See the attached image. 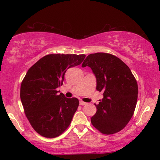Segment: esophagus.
Masks as SVG:
<instances>
[{
    "label": "esophagus",
    "mask_w": 160,
    "mask_h": 160,
    "mask_svg": "<svg viewBox=\"0 0 160 160\" xmlns=\"http://www.w3.org/2000/svg\"><path fill=\"white\" fill-rule=\"evenodd\" d=\"M87 103L86 102H84L82 101H80V105H81V106H84V105H86Z\"/></svg>",
    "instance_id": "esophagus-1"
}]
</instances>
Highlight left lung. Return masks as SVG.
<instances>
[{"label": "left lung", "mask_w": 160, "mask_h": 160, "mask_svg": "<svg viewBox=\"0 0 160 160\" xmlns=\"http://www.w3.org/2000/svg\"><path fill=\"white\" fill-rule=\"evenodd\" d=\"M89 66L97 80V90L103 99L91 118L94 128L103 134L116 133L125 127L133 115L138 88L128 66L110 53H96L87 56L82 67Z\"/></svg>", "instance_id": "8db88e82"}]
</instances>
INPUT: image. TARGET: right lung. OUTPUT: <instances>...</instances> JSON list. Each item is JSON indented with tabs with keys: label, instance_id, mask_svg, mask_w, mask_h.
<instances>
[{
	"label": "right lung",
	"instance_id": "add662e5",
	"mask_svg": "<svg viewBox=\"0 0 160 160\" xmlns=\"http://www.w3.org/2000/svg\"><path fill=\"white\" fill-rule=\"evenodd\" d=\"M85 58V54H48L28 70L21 84L20 99L27 118L39 135L56 138L69 126L79 101L57 94L56 89L63 84L66 70Z\"/></svg>",
	"mask_w": 160,
	"mask_h": 160
}]
</instances>
